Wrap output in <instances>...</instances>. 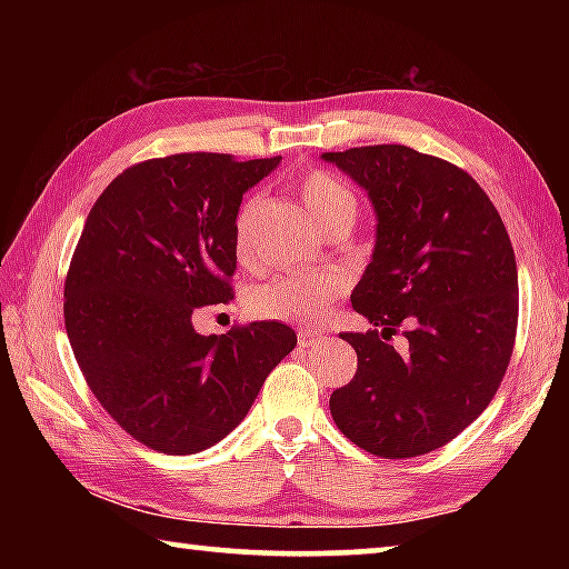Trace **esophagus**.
<instances>
[{
	"instance_id": "1",
	"label": "esophagus",
	"mask_w": 569,
	"mask_h": 569,
	"mask_svg": "<svg viewBox=\"0 0 569 569\" xmlns=\"http://www.w3.org/2000/svg\"><path fill=\"white\" fill-rule=\"evenodd\" d=\"M326 336L321 331H313V329H301L298 331V346H303V349H311V346H319Z\"/></svg>"
}]
</instances>
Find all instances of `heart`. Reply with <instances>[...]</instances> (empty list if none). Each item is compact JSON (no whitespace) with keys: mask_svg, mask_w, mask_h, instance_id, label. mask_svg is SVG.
<instances>
[{"mask_svg":"<svg viewBox=\"0 0 569 569\" xmlns=\"http://www.w3.org/2000/svg\"><path fill=\"white\" fill-rule=\"evenodd\" d=\"M303 206L316 218L323 230L339 223H356L359 203L351 188L331 172L311 170L298 182ZM263 200L258 196H248L240 203L233 220V246L240 261H253V243H250V228L261 210ZM346 291V281L336 271H316V273H291L273 278L261 286L250 288L248 308L258 319L288 321L316 326L326 319L331 306L339 301Z\"/></svg>","mask_w":569,"mask_h":569,"instance_id":"heart-1","label":"heart"}]
</instances>
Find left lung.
I'll use <instances>...</instances> for the list:
<instances>
[{"label":"left lung","mask_w":569,"mask_h":569,"mask_svg":"<svg viewBox=\"0 0 569 569\" xmlns=\"http://www.w3.org/2000/svg\"><path fill=\"white\" fill-rule=\"evenodd\" d=\"M369 192L377 246L351 293L373 323L341 333L356 377L331 393L346 437L383 459L445 447L499 389L517 336V261L479 182L407 146L323 152ZM401 328L408 349L388 343Z\"/></svg>","instance_id":"left-lung-1"}]
</instances>
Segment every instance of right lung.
Segmentation results:
<instances>
[{
	"label": "right lung",
	"mask_w": 569,
	"mask_h": 569,
	"mask_svg": "<svg viewBox=\"0 0 569 569\" xmlns=\"http://www.w3.org/2000/svg\"><path fill=\"white\" fill-rule=\"evenodd\" d=\"M281 158L220 152L122 170L84 220L64 281V326L104 411L162 455H196L233 431L296 331L278 321L203 336L198 308L233 301V220Z\"/></svg>",
	"instance_id": "obj_1"
}]
</instances>
